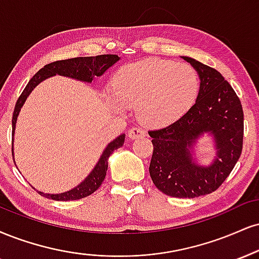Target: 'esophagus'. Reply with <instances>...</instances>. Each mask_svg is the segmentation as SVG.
I'll return each mask as SVG.
<instances>
[{"label": "esophagus", "instance_id": "esophagus-1", "mask_svg": "<svg viewBox=\"0 0 259 259\" xmlns=\"http://www.w3.org/2000/svg\"><path fill=\"white\" fill-rule=\"evenodd\" d=\"M129 139H138V138H143V136L146 135V132L143 129H141V127L139 126H135L133 127V129L129 130Z\"/></svg>", "mask_w": 259, "mask_h": 259}]
</instances>
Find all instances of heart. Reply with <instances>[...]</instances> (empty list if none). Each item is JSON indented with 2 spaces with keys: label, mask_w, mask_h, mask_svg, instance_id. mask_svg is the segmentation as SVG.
Returning a JSON list of instances; mask_svg holds the SVG:
<instances>
[{
  "label": "heart",
  "mask_w": 259,
  "mask_h": 259,
  "mask_svg": "<svg viewBox=\"0 0 259 259\" xmlns=\"http://www.w3.org/2000/svg\"><path fill=\"white\" fill-rule=\"evenodd\" d=\"M114 110L136 108L140 120L149 126L176 121L194 104L199 92L197 71L186 64L149 59L121 67L117 74Z\"/></svg>",
  "instance_id": "heart-1"
}]
</instances>
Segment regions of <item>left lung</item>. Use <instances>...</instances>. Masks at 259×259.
<instances>
[{"label":"left lung","mask_w":259,"mask_h":259,"mask_svg":"<svg viewBox=\"0 0 259 259\" xmlns=\"http://www.w3.org/2000/svg\"><path fill=\"white\" fill-rule=\"evenodd\" d=\"M200 79L195 104L163 129L148 132L153 143L149 175L164 194L197 198L216 191L239 160L244 139V112L232 85L214 68L189 57ZM205 135L217 151L210 165L195 160L194 147Z\"/></svg>","instance_id":"8db88e82"}]
</instances>
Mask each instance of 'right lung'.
<instances>
[{
  "mask_svg": "<svg viewBox=\"0 0 259 259\" xmlns=\"http://www.w3.org/2000/svg\"><path fill=\"white\" fill-rule=\"evenodd\" d=\"M119 57L114 54H104V55H98V57H84V58H73V59H67V60H60V61H54L51 64L46 65L45 67L40 68L32 78L30 79V82L27 83V85L25 87V89L21 93V95L18 99L17 104H15L14 112H13V118H12V136H13L14 141V132H15V124H17L18 116H19V112L23 107L26 99L29 98L33 89L43 80L49 78L53 76H64L68 77V78L80 80L84 83H92L94 77H101L106 71L108 70L111 66H113L117 61H119ZM125 140V134H121L108 143L106 146V148L102 152L101 157L94 169L92 170V172L84 179V181L79 183L78 186L74 187V188L70 189V191L59 193V194H48V193L39 192L40 195L43 197L53 199V200L58 201H68V200H77V199H82L88 197V195L93 194L96 189L101 186V183L104 182L106 172H107L108 167V158L113 153V151H116L119 147H121ZM13 143H12V153L14 155L13 151Z\"/></svg>",
  "mask_w": 259,
  "mask_h": 259,
  "instance_id": "right-lung-1",
  "label": "right lung"
}]
</instances>
